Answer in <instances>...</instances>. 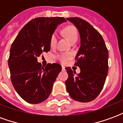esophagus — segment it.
<instances>
[{
    "mask_svg": "<svg viewBox=\"0 0 123 123\" xmlns=\"http://www.w3.org/2000/svg\"><path fill=\"white\" fill-rule=\"evenodd\" d=\"M62 70H65V67L64 66H62Z\"/></svg>",
    "mask_w": 123,
    "mask_h": 123,
    "instance_id": "obj_1",
    "label": "esophagus"
}]
</instances>
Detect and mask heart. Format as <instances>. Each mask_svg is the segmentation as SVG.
I'll return each instance as SVG.
<instances>
[{"mask_svg":"<svg viewBox=\"0 0 123 123\" xmlns=\"http://www.w3.org/2000/svg\"><path fill=\"white\" fill-rule=\"evenodd\" d=\"M62 33L68 39L70 43L76 42L78 39V31L73 26H67L62 30ZM57 41V35L56 33H53L50 39V45L53 47L56 45ZM72 57V55L70 53L59 54L56 55V59L62 63H66Z\"/></svg>","mask_w":123,"mask_h":123,"instance_id":"heart-1","label":"heart"}]
</instances>
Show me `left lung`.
Listing matches in <instances>:
<instances>
[{
	"label": "left lung",
	"instance_id": "1",
	"mask_svg": "<svg viewBox=\"0 0 123 123\" xmlns=\"http://www.w3.org/2000/svg\"><path fill=\"white\" fill-rule=\"evenodd\" d=\"M80 35V47L76 56V74L67 67L68 78L65 82L70 96L80 102L95 99L102 90L108 72V50L102 36L95 28L80 18H68Z\"/></svg>",
	"mask_w": 123,
	"mask_h": 123
}]
</instances>
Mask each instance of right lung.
Masks as SVG:
<instances>
[{
    "label": "right lung",
    "mask_w": 123,
    "mask_h": 123,
    "mask_svg": "<svg viewBox=\"0 0 123 123\" xmlns=\"http://www.w3.org/2000/svg\"><path fill=\"white\" fill-rule=\"evenodd\" d=\"M62 17L33 19L20 30L13 41L8 59L10 78L15 90L26 102L37 104L47 99L61 71V65L42 67L37 56L50 51V39Z\"/></svg>",
    "instance_id": "right-lung-1"
}]
</instances>
